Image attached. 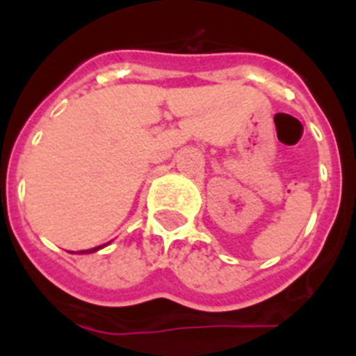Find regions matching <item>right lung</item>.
Returning <instances> with one entry per match:
<instances>
[{"label":"right lung","instance_id":"add662e5","mask_svg":"<svg viewBox=\"0 0 356 356\" xmlns=\"http://www.w3.org/2000/svg\"><path fill=\"white\" fill-rule=\"evenodd\" d=\"M111 243V242H107ZM107 243H103V245H97V248H92V249H85V251H81V254H85V253H96V251H99V249H103Z\"/></svg>","mask_w":356,"mask_h":356}]
</instances>
